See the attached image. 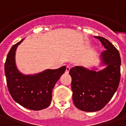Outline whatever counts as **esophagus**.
<instances>
[{"label": "esophagus", "mask_w": 126, "mask_h": 126, "mask_svg": "<svg viewBox=\"0 0 126 126\" xmlns=\"http://www.w3.org/2000/svg\"><path fill=\"white\" fill-rule=\"evenodd\" d=\"M69 70H70V67H69V66H67V67H66V70H65L66 73H67V74H68Z\"/></svg>", "instance_id": "1"}]
</instances>
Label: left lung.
Wrapping results in <instances>:
<instances>
[{"instance_id":"obj_1","label":"left lung","mask_w":126,"mask_h":126,"mask_svg":"<svg viewBox=\"0 0 126 126\" xmlns=\"http://www.w3.org/2000/svg\"><path fill=\"white\" fill-rule=\"evenodd\" d=\"M105 50L100 59L105 68L100 71L76 66L69 70L71 77L73 101L77 108L84 111H99L111 100L119 86L121 58L119 51L108 40L94 36Z\"/></svg>"}]
</instances>
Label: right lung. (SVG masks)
Listing matches in <instances>:
<instances>
[{"instance_id": "right-lung-1", "label": "right lung", "mask_w": 126, "mask_h": 126, "mask_svg": "<svg viewBox=\"0 0 126 126\" xmlns=\"http://www.w3.org/2000/svg\"><path fill=\"white\" fill-rule=\"evenodd\" d=\"M23 40L13 45L4 63V73L10 94L15 102L33 111L42 110L51 103L55 84L65 71L66 66L47 69L34 75H24L15 64V51Z\"/></svg>"}]
</instances>
